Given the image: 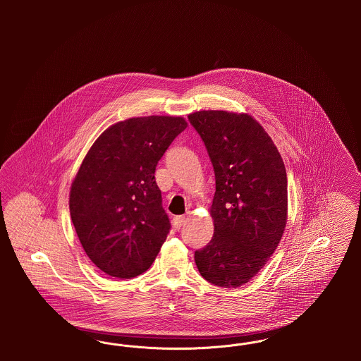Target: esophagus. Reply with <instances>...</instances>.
I'll return each instance as SVG.
<instances>
[{
	"instance_id": "34e87169",
	"label": "esophagus",
	"mask_w": 361,
	"mask_h": 361,
	"mask_svg": "<svg viewBox=\"0 0 361 361\" xmlns=\"http://www.w3.org/2000/svg\"><path fill=\"white\" fill-rule=\"evenodd\" d=\"M185 221H187V218H185L184 215L174 216V218H173V226H174V228H176V230H180L181 226L185 224Z\"/></svg>"
}]
</instances>
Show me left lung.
Returning <instances> with one entry per match:
<instances>
[{
    "instance_id": "obj_1",
    "label": "left lung",
    "mask_w": 361,
    "mask_h": 361,
    "mask_svg": "<svg viewBox=\"0 0 361 361\" xmlns=\"http://www.w3.org/2000/svg\"><path fill=\"white\" fill-rule=\"evenodd\" d=\"M188 119L204 140L216 185L214 235L195 261L207 281L237 288L264 268L286 230V166L272 137L247 114L199 111Z\"/></svg>"
}]
</instances>
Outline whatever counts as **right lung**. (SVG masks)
Segmentation results:
<instances>
[{"label":"right lung","instance_id":"right-lung-1","mask_svg":"<svg viewBox=\"0 0 361 361\" xmlns=\"http://www.w3.org/2000/svg\"><path fill=\"white\" fill-rule=\"evenodd\" d=\"M188 121L140 116L109 126L87 150L70 187L71 222L104 274L131 279L153 264L171 224L155 166Z\"/></svg>","mask_w":361,"mask_h":361}]
</instances>
